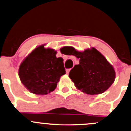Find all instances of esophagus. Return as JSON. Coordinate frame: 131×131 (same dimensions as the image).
<instances>
[{
  "label": "esophagus",
  "instance_id": "esophagus-1",
  "mask_svg": "<svg viewBox=\"0 0 131 131\" xmlns=\"http://www.w3.org/2000/svg\"><path fill=\"white\" fill-rule=\"evenodd\" d=\"M70 71V69H67V70H66V73H67V74H68V73H69Z\"/></svg>",
  "mask_w": 131,
  "mask_h": 131
}]
</instances>
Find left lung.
Returning a JSON list of instances; mask_svg holds the SVG:
<instances>
[{"instance_id":"8db88e82","label":"left lung","mask_w":131,"mask_h":131,"mask_svg":"<svg viewBox=\"0 0 131 131\" xmlns=\"http://www.w3.org/2000/svg\"><path fill=\"white\" fill-rule=\"evenodd\" d=\"M70 54L80 58L69 73V77L78 90L89 95H97L106 91L114 83L115 72L114 68L99 51L92 48L79 52L73 47Z\"/></svg>"}]
</instances>
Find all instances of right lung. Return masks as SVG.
<instances>
[{"instance_id": "right-lung-1", "label": "right lung", "mask_w": 131, "mask_h": 131, "mask_svg": "<svg viewBox=\"0 0 131 131\" xmlns=\"http://www.w3.org/2000/svg\"><path fill=\"white\" fill-rule=\"evenodd\" d=\"M56 51L41 45L30 53L19 67V76L25 87L36 95L53 91L62 75L66 73L62 58Z\"/></svg>"}]
</instances>
